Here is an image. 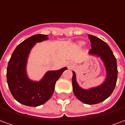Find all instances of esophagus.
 I'll return each instance as SVG.
<instances>
[{
	"label": "esophagus",
	"mask_w": 125,
	"mask_h": 125,
	"mask_svg": "<svg viewBox=\"0 0 125 125\" xmlns=\"http://www.w3.org/2000/svg\"><path fill=\"white\" fill-rule=\"evenodd\" d=\"M68 68H71V67H72V65H70V64H69V65L68 66Z\"/></svg>",
	"instance_id": "esophagus-1"
}]
</instances>
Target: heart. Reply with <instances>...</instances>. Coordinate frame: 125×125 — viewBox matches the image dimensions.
I'll return each instance as SVG.
<instances>
[{"instance_id": "b5f03b06", "label": "heart", "mask_w": 125, "mask_h": 125, "mask_svg": "<svg viewBox=\"0 0 125 125\" xmlns=\"http://www.w3.org/2000/svg\"><path fill=\"white\" fill-rule=\"evenodd\" d=\"M85 44V43H84V42H79V45H80L81 46H83Z\"/></svg>"}]
</instances>
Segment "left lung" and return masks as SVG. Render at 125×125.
<instances>
[{"label":"left lung","instance_id":"8db88e82","mask_svg":"<svg viewBox=\"0 0 125 125\" xmlns=\"http://www.w3.org/2000/svg\"><path fill=\"white\" fill-rule=\"evenodd\" d=\"M92 48L89 55L100 57L103 62L106 71V77L101 85L89 89H83L77 81L75 72L73 71L72 83L73 92L80 101L87 105L97 104L109 97L114 91L118 78V69L116 57L108 44L96 36L88 35Z\"/></svg>","mask_w":125,"mask_h":125}]
</instances>
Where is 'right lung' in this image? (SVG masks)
I'll use <instances>...</instances> for the list:
<instances>
[{"instance_id":"add662e5","label":"right lung","mask_w":125,"mask_h":125,"mask_svg":"<svg viewBox=\"0 0 125 125\" xmlns=\"http://www.w3.org/2000/svg\"><path fill=\"white\" fill-rule=\"evenodd\" d=\"M48 35L36 34L18 45L9 59L7 69V80L13 98L22 105L37 107L51 98L55 90L56 81L68 68L46 72L41 80L30 79L27 73L28 57L36 43L47 40Z\"/></svg>"}]
</instances>
